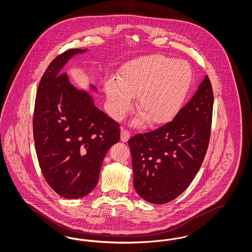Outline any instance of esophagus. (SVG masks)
Returning <instances> with one entry per match:
<instances>
[{"instance_id":"obj_1","label":"esophagus","mask_w":252,"mask_h":252,"mask_svg":"<svg viewBox=\"0 0 252 252\" xmlns=\"http://www.w3.org/2000/svg\"><path fill=\"white\" fill-rule=\"evenodd\" d=\"M129 138H130L129 131L126 130V129H122V131H121V141L123 143H126Z\"/></svg>"}]
</instances>
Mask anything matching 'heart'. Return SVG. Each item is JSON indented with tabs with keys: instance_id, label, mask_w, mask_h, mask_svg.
I'll return each instance as SVG.
<instances>
[{
	"instance_id": "b5f03b06",
	"label": "heart",
	"mask_w": 252,
	"mask_h": 252,
	"mask_svg": "<svg viewBox=\"0 0 252 252\" xmlns=\"http://www.w3.org/2000/svg\"><path fill=\"white\" fill-rule=\"evenodd\" d=\"M192 72L185 60L152 55L130 60L121 67L118 77L105 83L109 115L121 121L132 108L136 96L139 116L133 125L148 120L159 126L172 120L183 106L192 83Z\"/></svg>"
}]
</instances>
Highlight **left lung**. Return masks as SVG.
I'll return each mask as SVG.
<instances>
[{
  "label": "left lung",
  "instance_id": "1",
  "mask_svg": "<svg viewBox=\"0 0 252 252\" xmlns=\"http://www.w3.org/2000/svg\"><path fill=\"white\" fill-rule=\"evenodd\" d=\"M214 94L205 75L173 121L128 141L133 185L149 203L165 204L184 192L197 174L211 135Z\"/></svg>",
  "mask_w": 252,
  "mask_h": 252
}]
</instances>
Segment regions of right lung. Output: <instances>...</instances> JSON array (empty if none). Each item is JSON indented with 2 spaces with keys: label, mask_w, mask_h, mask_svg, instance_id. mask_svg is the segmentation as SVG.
I'll list each match as a JSON object with an SVG mask.
<instances>
[{
  "label": "right lung",
  "mask_w": 252,
  "mask_h": 252,
  "mask_svg": "<svg viewBox=\"0 0 252 252\" xmlns=\"http://www.w3.org/2000/svg\"><path fill=\"white\" fill-rule=\"evenodd\" d=\"M88 49H71L53 60L36 92L33 131L36 156L49 186L68 199L95 188L108 149L120 140L119 124L94 104L90 85L77 89L62 69Z\"/></svg>",
  "instance_id": "obj_1"
}]
</instances>
